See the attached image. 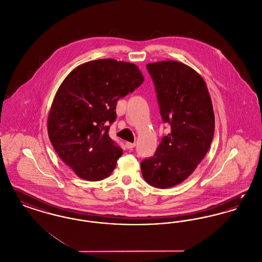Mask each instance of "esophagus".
Returning <instances> with one entry per match:
<instances>
[{"instance_id":"esophagus-1","label":"esophagus","mask_w":262,"mask_h":262,"mask_svg":"<svg viewBox=\"0 0 262 262\" xmlns=\"http://www.w3.org/2000/svg\"><path fill=\"white\" fill-rule=\"evenodd\" d=\"M136 146V143L134 142H125V147L126 148H128V149H130V148H134Z\"/></svg>"}]
</instances>
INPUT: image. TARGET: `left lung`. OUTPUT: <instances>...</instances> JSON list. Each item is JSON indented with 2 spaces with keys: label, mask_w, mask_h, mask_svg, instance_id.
<instances>
[{
  "label": "left lung",
  "mask_w": 262,
  "mask_h": 262,
  "mask_svg": "<svg viewBox=\"0 0 262 262\" xmlns=\"http://www.w3.org/2000/svg\"><path fill=\"white\" fill-rule=\"evenodd\" d=\"M146 68L163 122L171 132L140 168L150 186L169 188L192 174L210 147L215 127L211 98L201 75L183 62L161 61Z\"/></svg>",
  "instance_id": "obj_1"
}]
</instances>
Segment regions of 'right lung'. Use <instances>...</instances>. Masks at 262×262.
Masks as SVG:
<instances>
[{
	"mask_svg": "<svg viewBox=\"0 0 262 262\" xmlns=\"http://www.w3.org/2000/svg\"><path fill=\"white\" fill-rule=\"evenodd\" d=\"M144 77L135 63L101 59L82 63L58 89L48 135L59 157L79 178L96 182L112 174L123 149L109 137L118 100Z\"/></svg>",
	"mask_w": 262,
	"mask_h": 262,
	"instance_id": "add662e5",
	"label": "right lung"
}]
</instances>
